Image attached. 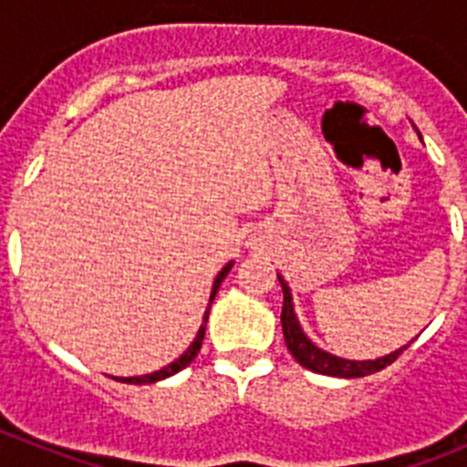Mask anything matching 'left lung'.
Returning a JSON list of instances; mask_svg holds the SVG:
<instances>
[{
	"label": "left lung",
	"mask_w": 467,
	"mask_h": 467,
	"mask_svg": "<svg viewBox=\"0 0 467 467\" xmlns=\"http://www.w3.org/2000/svg\"><path fill=\"white\" fill-rule=\"evenodd\" d=\"M416 133H419V130H416ZM278 280H280V287H283V313H280V323H283L285 344H287V350L292 353V358H295L301 367L311 369V372L325 374V377H339V379L367 377V374L381 372L383 367H388L390 362L398 360L400 353L410 346V344L400 346L398 350H393V353H388V356L383 358H377V360H346V358L332 356V353H327V350H323L320 346H316L311 339H308L304 327L299 325V317H296L295 313V301H292L290 285H287V280H285L280 274H278Z\"/></svg>",
	"instance_id": "obj_1"
}]
</instances>
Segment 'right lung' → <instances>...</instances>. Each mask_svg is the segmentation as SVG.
Here are the masks:
<instances>
[{
  "instance_id": "1",
  "label": "right lung",
  "mask_w": 467,
  "mask_h": 467,
  "mask_svg": "<svg viewBox=\"0 0 467 467\" xmlns=\"http://www.w3.org/2000/svg\"><path fill=\"white\" fill-rule=\"evenodd\" d=\"M231 266H234V262L226 264L224 269H222L220 274H217V278H214L213 290H210L208 308H205V313H203V323H201V327H198L196 337H193V341H192V344H189V348L184 350L182 356L177 358V360H172L171 365L163 367V369H159V372L142 374V377H117L119 381L135 383V386H142V383H156V381H161V379H168V377H172V374L182 372L184 367L192 365L193 358H196V356H198V350H201V344H203V337H205V323H208V316H210V306H213V299H214V295H217V290H220L222 280H224V278H226V274H229V271H231Z\"/></svg>"
}]
</instances>
